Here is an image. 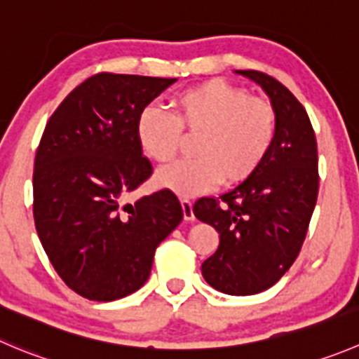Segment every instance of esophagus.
I'll return each mask as SVG.
<instances>
[{
	"mask_svg": "<svg viewBox=\"0 0 359 359\" xmlns=\"http://www.w3.org/2000/svg\"><path fill=\"white\" fill-rule=\"evenodd\" d=\"M180 205H182V210H184V221H186V222L194 221L193 201L187 200V198H180Z\"/></svg>",
	"mask_w": 359,
	"mask_h": 359,
	"instance_id": "34e87169",
	"label": "esophagus"
}]
</instances>
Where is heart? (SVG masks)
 Wrapping results in <instances>:
<instances>
[{
  "instance_id": "1",
  "label": "heart",
  "mask_w": 359,
  "mask_h": 359,
  "mask_svg": "<svg viewBox=\"0 0 359 359\" xmlns=\"http://www.w3.org/2000/svg\"><path fill=\"white\" fill-rule=\"evenodd\" d=\"M182 133L196 135V156L159 172L158 182L180 196H194L222 180H245L259 168L276 140L277 112L242 87L208 80L177 93L172 112L147 107L138 116V142L161 165L179 154Z\"/></svg>"
}]
</instances>
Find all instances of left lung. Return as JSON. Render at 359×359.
I'll list each match as a JSON object with an SVG mask.
<instances>
[{"instance_id": "left-lung-1", "label": "left lung", "mask_w": 359, "mask_h": 359, "mask_svg": "<svg viewBox=\"0 0 359 359\" xmlns=\"http://www.w3.org/2000/svg\"><path fill=\"white\" fill-rule=\"evenodd\" d=\"M263 87L277 112V135L259 168L219 198L194 203L200 221L219 231L201 264L214 290L235 297L272 287L300 254L318 201V142L304 105L286 86L257 69H236Z\"/></svg>"}]
</instances>
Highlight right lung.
Returning a JSON list of instances; mask_svg holds the SVG:
<instances>
[{"instance_id":"add662e5","label":"right lung","mask_w":359,"mask_h":359,"mask_svg":"<svg viewBox=\"0 0 359 359\" xmlns=\"http://www.w3.org/2000/svg\"><path fill=\"white\" fill-rule=\"evenodd\" d=\"M173 82L96 73L62 100L41 135L34 226L57 276L87 300L112 302L140 290L156 247L184 217L170 189L126 201L152 175L137 138L138 116Z\"/></svg>"}]
</instances>
